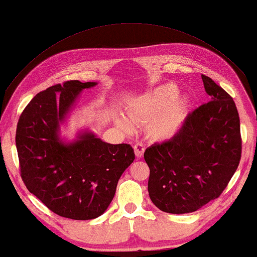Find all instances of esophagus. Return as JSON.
Returning <instances> with one entry per match:
<instances>
[{"label": "esophagus", "instance_id": "obj_1", "mask_svg": "<svg viewBox=\"0 0 257 257\" xmlns=\"http://www.w3.org/2000/svg\"><path fill=\"white\" fill-rule=\"evenodd\" d=\"M134 150H135V154H136L137 158L141 159L145 152V146L141 144V143H137V144H135Z\"/></svg>", "mask_w": 257, "mask_h": 257}]
</instances>
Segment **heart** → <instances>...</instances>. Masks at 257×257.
<instances>
[{"label":"heart","instance_id":"obj_1","mask_svg":"<svg viewBox=\"0 0 257 257\" xmlns=\"http://www.w3.org/2000/svg\"><path fill=\"white\" fill-rule=\"evenodd\" d=\"M178 87L165 84L135 99L127 106V114L116 113L114 122L125 133L135 130L134 122H147V134L155 141H167L179 132L184 123L189 99L176 96Z\"/></svg>","mask_w":257,"mask_h":257}]
</instances>
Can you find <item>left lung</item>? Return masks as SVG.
I'll use <instances>...</instances> for the list:
<instances>
[{"instance_id":"1","label":"left lung","mask_w":257,"mask_h":257,"mask_svg":"<svg viewBox=\"0 0 257 257\" xmlns=\"http://www.w3.org/2000/svg\"><path fill=\"white\" fill-rule=\"evenodd\" d=\"M202 79L211 101L189 113L171 139L144 153L151 201L172 214L195 212L219 197L241 156L236 104L210 77Z\"/></svg>"}]
</instances>
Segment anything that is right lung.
Here are the masks:
<instances>
[{"mask_svg": "<svg viewBox=\"0 0 257 257\" xmlns=\"http://www.w3.org/2000/svg\"><path fill=\"white\" fill-rule=\"evenodd\" d=\"M97 82L66 81L38 93L21 113L16 133L21 178L52 212L72 220L102 215L114 197L120 177L134 162L129 144L103 142L89 130L64 142L60 124L86 88Z\"/></svg>", "mask_w": 257, "mask_h": 257, "instance_id": "1", "label": "right lung"}]
</instances>
